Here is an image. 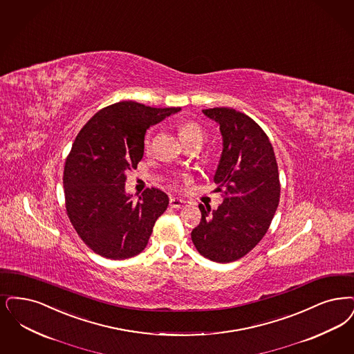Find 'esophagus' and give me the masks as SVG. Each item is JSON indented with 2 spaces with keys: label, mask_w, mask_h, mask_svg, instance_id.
<instances>
[{
  "label": "esophagus",
  "mask_w": 354,
  "mask_h": 354,
  "mask_svg": "<svg viewBox=\"0 0 354 354\" xmlns=\"http://www.w3.org/2000/svg\"><path fill=\"white\" fill-rule=\"evenodd\" d=\"M170 205L172 208H183V207L188 205V203L184 201L182 198H171Z\"/></svg>",
  "instance_id": "esophagus-1"
}]
</instances>
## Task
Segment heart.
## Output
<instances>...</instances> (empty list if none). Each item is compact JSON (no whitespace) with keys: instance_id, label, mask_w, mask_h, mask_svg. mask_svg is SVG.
Instances as JSON below:
<instances>
[{"instance_id":"heart-1","label":"heart","mask_w":354,"mask_h":354,"mask_svg":"<svg viewBox=\"0 0 354 354\" xmlns=\"http://www.w3.org/2000/svg\"><path fill=\"white\" fill-rule=\"evenodd\" d=\"M179 137H180V140H182L184 145H188L191 142H200V143H203L204 131L195 122H184V124L179 127ZM151 146H153V130H149L145 134V138H143V149H145V151L149 153L151 150Z\"/></svg>"}]
</instances>
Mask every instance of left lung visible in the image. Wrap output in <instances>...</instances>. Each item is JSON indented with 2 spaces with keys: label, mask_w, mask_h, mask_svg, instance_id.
<instances>
[{
  "label": "left lung",
  "mask_w": 354,
  "mask_h": 354,
  "mask_svg": "<svg viewBox=\"0 0 354 354\" xmlns=\"http://www.w3.org/2000/svg\"><path fill=\"white\" fill-rule=\"evenodd\" d=\"M223 136L213 176L224 201L216 211L198 205L201 220L191 233L198 253L229 263L248 254L269 229L279 204L278 165L269 137L249 115L232 108L204 109Z\"/></svg>",
  "instance_id": "obj_1"
}]
</instances>
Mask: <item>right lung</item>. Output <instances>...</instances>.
<instances>
[{
    "label": "right lung",
    "instance_id": "obj_1",
    "mask_svg": "<svg viewBox=\"0 0 354 354\" xmlns=\"http://www.w3.org/2000/svg\"><path fill=\"white\" fill-rule=\"evenodd\" d=\"M179 111L121 101L101 109L79 131L64 166L66 209L96 254L127 259L146 248L169 196L147 188L133 201L125 192L127 174L143 156L146 130Z\"/></svg>",
    "mask_w": 354,
    "mask_h": 354
}]
</instances>
